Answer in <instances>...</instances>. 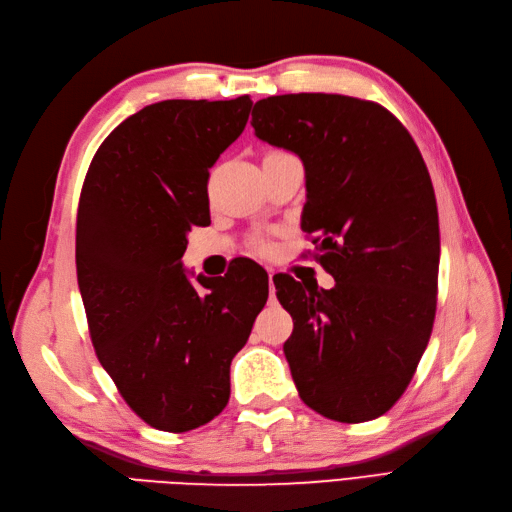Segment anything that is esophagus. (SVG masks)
Here are the masks:
<instances>
[{
  "label": "esophagus",
  "mask_w": 512,
  "mask_h": 512,
  "mask_svg": "<svg viewBox=\"0 0 512 512\" xmlns=\"http://www.w3.org/2000/svg\"><path fill=\"white\" fill-rule=\"evenodd\" d=\"M269 290H271V301H275V286H273V271L269 269Z\"/></svg>",
  "instance_id": "34e87169"
}]
</instances>
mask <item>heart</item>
I'll return each instance as SVG.
<instances>
[{"label":"heart","instance_id":"heart-1","mask_svg":"<svg viewBox=\"0 0 512 512\" xmlns=\"http://www.w3.org/2000/svg\"><path fill=\"white\" fill-rule=\"evenodd\" d=\"M256 250H265V243L258 241V243H256Z\"/></svg>","mask_w":512,"mask_h":512}]
</instances>
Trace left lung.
<instances>
[{
	"mask_svg": "<svg viewBox=\"0 0 512 512\" xmlns=\"http://www.w3.org/2000/svg\"><path fill=\"white\" fill-rule=\"evenodd\" d=\"M260 141L297 153L301 228L331 290L275 275L294 329L284 354L299 397L339 423L382 416L404 395L436 318L440 226L421 151L384 106L339 94L258 100Z\"/></svg>",
	"mask_w": 512,
	"mask_h": 512,
	"instance_id": "1",
	"label": "left lung"
}]
</instances>
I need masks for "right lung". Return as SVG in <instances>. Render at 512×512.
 I'll return each mask as SVG.
<instances>
[{"label": "right lung", "instance_id": "add662e5", "mask_svg": "<svg viewBox=\"0 0 512 512\" xmlns=\"http://www.w3.org/2000/svg\"><path fill=\"white\" fill-rule=\"evenodd\" d=\"M252 100H164L104 138L76 213V277L91 344L126 404L160 431L209 423L230 363L269 297L256 262L222 282L185 275L188 230L209 222V168L243 132Z\"/></svg>", "mask_w": 512, "mask_h": 512}]
</instances>
